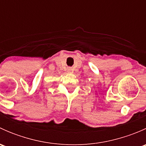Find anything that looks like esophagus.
I'll return each mask as SVG.
<instances>
[{"mask_svg": "<svg viewBox=\"0 0 146 146\" xmlns=\"http://www.w3.org/2000/svg\"><path fill=\"white\" fill-rule=\"evenodd\" d=\"M69 70H71V69H69Z\"/></svg>", "mask_w": 146, "mask_h": 146, "instance_id": "34e87169", "label": "esophagus"}]
</instances>
